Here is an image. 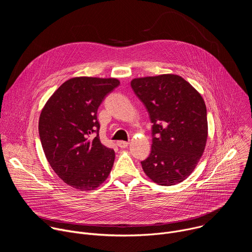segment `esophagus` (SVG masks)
Wrapping results in <instances>:
<instances>
[{
  "mask_svg": "<svg viewBox=\"0 0 252 252\" xmlns=\"http://www.w3.org/2000/svg\"><path fill=\"white\" fill-rule=\"evenodd\" d=\"M117 145H118L120 148H122V149H126V148H127V146H128V142H127V141H124V140H119V141L117 142Z\"/></svg>",
  "mask_w": 252,
  "mask_h": 252,
  "instance_id": "obj_1",
  "label": "esophagus"
}]
</instances>
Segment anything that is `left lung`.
Returning a JSON list of instances; mask_svg holds the SVG:
<instances>
[{"instance_id": "obj_1", "label": "left lung", "mask_w": 252, "mask_h": 252, "mask_svg": "<svg viewBox=\"0 0 252 252\" xmlns=\"http://www.w3.org/2000/svg\"><path fill=\"white\" fill-rule=\"evenodd\" d=\"M130 86L154 125L152 152L141 161L143 171L159 186L184 182L194 170L206 146L208 126L201 94L173 74L135 78Z\"/></svg>"}]
</instances>
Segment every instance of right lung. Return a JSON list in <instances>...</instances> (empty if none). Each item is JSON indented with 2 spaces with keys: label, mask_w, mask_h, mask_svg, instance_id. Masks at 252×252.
Segmentation results:
<instances>
[{
  "label": "right lung",
  "mask_w": 252,
  "mask_h": 252,
  "mask_svg": "<svg viewBox=\"0 0 252 252\" xmlns=\"http://www.w3.org/2000/svg\"><path fill=\"white\" fill-rule=\"evenodd\" d=\"M119 85L116 78H71L41 112L39 132L45 156L62 181L76 189L94 190L111 173L116 155L100 142L96 112Z\"/></svg>",
  "instance_id": "1"
}]
</instances>
